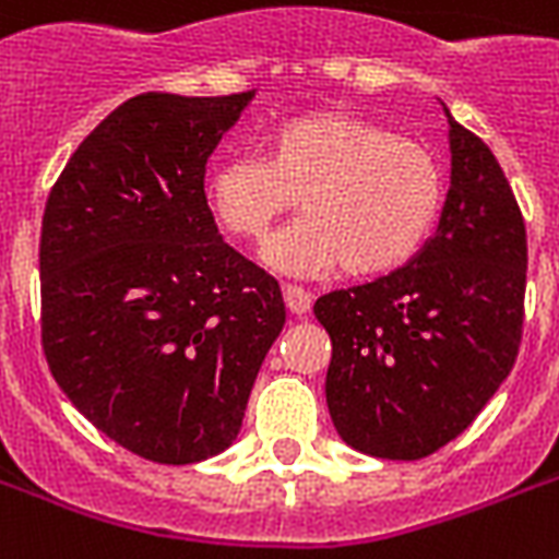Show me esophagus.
I'll return each mask as SVG.
<instances>
[{"mask_svg": "<svg viewBox=\"0 0 559 559\" xmlns=\"http://www.w3.org/2000/svg\"><path fill=\"white\" fill-rule=\"evenodd\" d=\"M284 301H287L289 313L305 316L307 310H310V305H313V296H310V293H307L305 287L287 284V287H284Z\"/></svg>", "mask_w": 559, "mask_h": 559, "instance_id": "esophagus-1", "label": "esophagus"}]
</instances>
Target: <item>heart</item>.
Masks as SVG:
<instances>
[{
	"label": "heart",
	"instance_id": "b5f03b06",
	"mask_svg": "<svg viewBox=\"0 0 559 559\" xmlns=\"http://www.w3.org/2000/svg\"><path fill=\"white\" fill-rule=\"evenodd\" d=\"M298 197L307 217L272 237L263 252L272 270L324 275L342 266L350 278H377L429 243L447 179L429 147L340 109L287 118L263 156L223 159L205 177L217 226L240 240H263Z\"/></svg>",
	"mask_w": 559,
	"mask_h": 559
}]
</instances>
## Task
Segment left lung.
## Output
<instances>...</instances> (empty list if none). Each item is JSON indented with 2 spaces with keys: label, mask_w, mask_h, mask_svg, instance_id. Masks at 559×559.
Segmentation results:
<instances>
[{
  "label": "left lung",
  "mask_w": 559,
  "mask_h": 559,
  "mask_svg": "<svg viewBox=\"0 0 559 559\" xmlns=\"http://www.w3.org/2000/svg\"><path fill=\"white\" fill-rule=\"evenodd\" d=\"M443 112L452 174L438 231L406 266L313 307L333 348V426L373 459L417 461L459 438L520 354L522 211L490 147Z\"/></svg>",
  "instance_id": "obj_1"
}]
</instances>
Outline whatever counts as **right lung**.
Returning a JSON list of instances; mask_svg holds the SVG:
<instances>
[{
    "mask_svg": "<svg viewBox=\"0 0 559 559\" xmlns=\"http://www.w3.org/2000/svg\"><path fill=\"white\" fill-rule=\"evenodd\" d=\"M254 90L112 109L48 193L43 350L95 429L156 464L217 455L287 322L278 281L223 243L205 162Z\"/></svg>",
    "mask_w": 559,
    "mask_h": 559,
    "instance_id": "obj_1",
    "label": "right lung"
}]
</instances>
